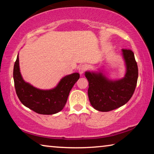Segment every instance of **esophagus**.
<instances>
[{
	"label": "esophagus",
	"mask_w": 154,
	"mask_h": 154,
	"mask_svg": "<svg viewBox=\"0 0 154 154\" xmlns=\"http://www.w3.org/2000/svg\"><path fill=\"white\" fill-rule=\"evenodd\" d=\"M87 69V66L85 64H82L79 66V72L81 75H82L83 72L85 71V70Z\"/></svg>",
	"instance_id": "obj_1"
}]
</instances>
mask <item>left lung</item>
Segmentation results:
<instances>
[{"mask_svg":"<svg viewBox=\"0 0 154 154\" xmlns=\"http://www.w3.org/2000/svg\"><path fill=\"white\" fill-rule=\"evenodd\" d=\"M126 64V73L120 80L112 82L102 73L86 72L89 82L88 94L90 104L99 111L107 112L128 102L134 92L138 79V66L133 51L122 49Z\"/></svg>","mask_w":154,"mask_h":154,"instance_id":"8db88e82","label":"left lung"}]
</instances>
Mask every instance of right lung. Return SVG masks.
Segmentation results:
<instances>
[{
  "label": "right lung",
  "mask_w": 154,
  "mask_h": 154,
  "mask_svg": "<svg viewBox=\"0 0 154 154\" xmlns=\"http://www.w3.org/2000/svg\"><path fill=\"white\" fill-rule=\"evenodd\" d=\"M79 79V74L75 72L62 78L54 89L38 90L23 80L18 55L15 62L14 79L17 97L23 105L38 114L52 115L60 111L66 105L70 91Z\"/></svg>",
  "instance_id": "add662e5"
}]
</instances>
